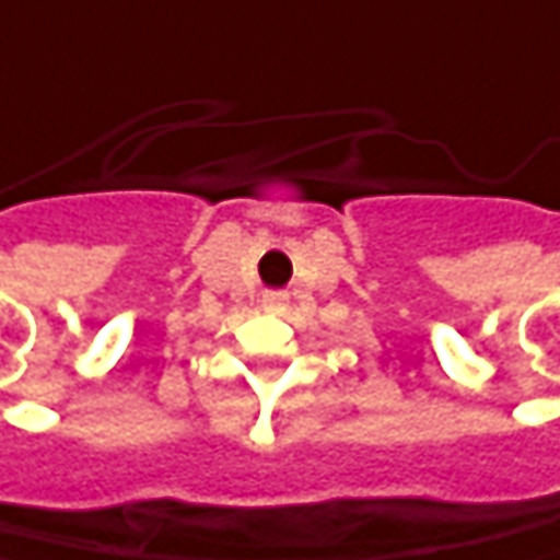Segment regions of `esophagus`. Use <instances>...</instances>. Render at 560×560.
<instances>
[{
    "instance_id": "34e87169",
    "label": "esophagus",
    "mask_w": 560,
    "mask_h": 560,
    "mask_svg": "<svg viewBox=\"0 0 560 560\" xmlns=\"http://www.w3.org/2000/svg\"><path fill=\"white\" fill-rule=\"evenodd\" d=\"M262 306H266V310H284V298H281V294H266V298H262Z\"/></svg>"
}]
</instances>
